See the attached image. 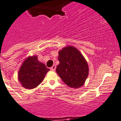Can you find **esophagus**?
Masks as SVG:
<instances>
[{
    "instance_id": "34e87169",
    "label": "esophagus",
    "mask_w": 121,
    "mask_h": 121,
    "mask_svg": "<svg viewBox=\"0 0 121 121\" xmlns=\"http://www.w3.org/2000/svg\"><path fill=\"white\" fill-rule=\"evenodd\" d=\"M56 65H53L51 67V70H56Z\"/></svg>"
}]
</instances>
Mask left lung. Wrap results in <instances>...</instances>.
I'll list each match as a JSON object with an SVG mask.
<instances>
[{"instance_id":"obj_1","label":"left lung","mask_w":121,"mask_h":121,"mask_svg":"<svg viewBox=\"0 0 121 121\" xmlns=\"http://www.w3.org/2000/svg\"><path fill=\"white\" fill-rule=\"evenodd\" d=\"M58 59L56 72L63 82L75 88L83 85L88 75V66L79 51L73 46L65 47L59 52Z\"/></svg>"}]
</instances>
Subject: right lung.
<instances>
[{
	"label": "right lung",
	"mask_w": 121,
	"mask_h": 121,
	"mask_svg": "<svg viewBox=\"0 0 121 121\" xmlns=\"http://www.w3.org/2000/svg\"><path fill=\"white\" fill-rule=\"evenodd\" d=\"M49 70L37 56L30 57L25 60L18 72V79L23 87L32 89L39 85Z\"/></svg>",
	"instance_id": "right-lung-1"
}]
</instances>
